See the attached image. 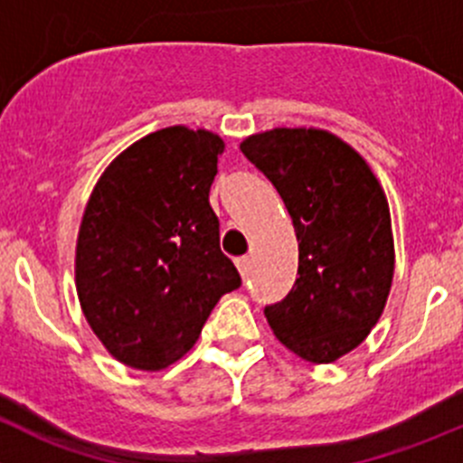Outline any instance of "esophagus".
Segmentation results:
<instances>
[{
	"label": "esophagus",
	"instance_id": "34e87169",
	"mask_svg": "<svg viewBox=\"0 0 463 463\" xmlns=\"http://www.w3.org/2000/svg\"><path fill=\"white\" fill-rule=\"evenodd\" d=\"M236 268H239L241 277H243V279H248L250 272H252V259H250V257L236 259Z\"/></svg>",
	"mask_w": 463,
	"mask_h": 463
}]
</instances>
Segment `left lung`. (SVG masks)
<instances>
[{"label":"left lung","mask_w":463,"mask_h":463,"mask_svg":"<svg viewBox=\"0 0 463 463\" xmlns=\"http://www.w3.org/2000/svg\"><path fill=\"white\" fill-rule=\"evenodd\" d=\"M241 152L272 182L293 220L298 279L266 307L281 345L332 364L366 341L389 300L395 270L391 211L366 158L314 127L252 134Z\"/></svg>","instance_id":"left-lung-1"}]
</instances>
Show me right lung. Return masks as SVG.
<instances>
[{
  "mask_svg": "<svg viewBox=\"0 0 463 463\" xmlns=\"http://www.w3.org/2000/svg\"><path fill=\"white\" fill-rule=\"evenodd\" d=\"M222 152L213 131L165 127L118 154L88 197L79 305L125 366L161 371L182 359L220 298L241 286L209 204Z\"/></svg>",
  "mask_w": 463,
  "mask_h": 463,
  "instance_id": "add662e5",
  "label": "right lung"
}]
</instances>
